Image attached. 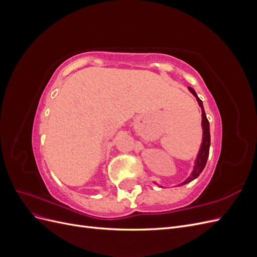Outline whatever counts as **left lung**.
Here are the masks:
<instances>
[{"label":"left lung","instance_id":"8db88e82","mask_svg":"<svg viewBox=\"0 0 257 257\" xmlns=\"http://www.w3.org/2000/svg\"><path fill=\"white\" fill-rule=\"evenodd\" d=\"M189 90H190L192 94L196 97L197 103H198L200 109H201V127H203V141H201L199 151L196 155L195 162H194L193 172L191 173V175L188 178L185 179V180L182 183L179 184V186L184 185L186 183L193 181L194 179H196L201 174V172H203L206 164H207V160H208V157H209V149H210V127H209V121L207 119L206 112H205V109H204L203 102H201L200 98L197 96L195 90L192 89L191 87H189ZM155 184H158V183H155Z\"/></svg>","mask_w":257,"mask_h":257}]
</instances>
